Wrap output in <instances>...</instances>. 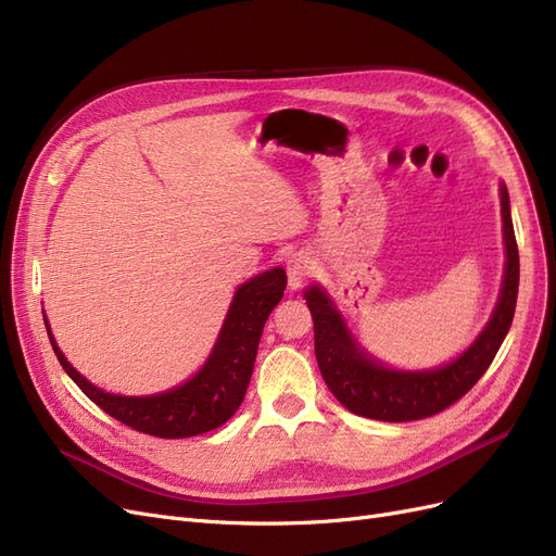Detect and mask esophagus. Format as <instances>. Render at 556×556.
I'll return each instance as SVG.
<instances>
[{"instance_id":"esophagus-1","label":"esophagus","mask_w":556,"mask_h":556,"mask_svg":"<svg viewBox=\"0 0 556 556\" xmlns=\"http://www.w3.org/2000/svg\"><path fill=\"white\" fill-rule=\"evenodd\" d=\"M312 270H314L312 258L304 252H298L289 261H286V275H289L291 289H300V286L312 275Z\"/></svg>"}]
</instances>
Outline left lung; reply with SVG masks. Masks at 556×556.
I'll return each instance as SVG.
<instances>
[{"instance_id":"8db88e82","label":"left lung","mask_w":556,"mask_h":556,"mask_svg":"<svg viewBox=\"0 0 556 556\" xmlns=\"http://www.w3.org/2000/svg\"><path fill=\"white\" fill-rule=\"evenodd\" d=\"M501 217H504L506 275L496 309L476 342L451 365L427 371H397L379 365L353 342L342 314L332 307V300L318 286L304 291L314 318L318 369L332 395L351 414L383 422H408L437 416L467 395L488 371L510 330L519 286V254L506 185H501Z\"/></svg>"}]
</instances>
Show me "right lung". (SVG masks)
Here are the masks:
<instances>
[{
	"label": "right lung",
	"instance_id": "obj_1",
	"mask_svg": "<svg viewBox=\"0 0 556 556\" xmlns=\"http://www.w3.org/2000/svg\"><path fill=\"white\" fill-rule=\"evenodd\" d=\"M283 289L286 273L281 267L242 283L230 302L217 344H214L203 369L191 376L185 386L152 397H122L92 386L68 365L55 339H52L48 324L46 328L52 351H55L64 371L105 414L142 434L159 439H187L222 427L240 408L254 371L263 326L283 298Z\"/></svg>",
	"mask_w": 556,
	"mask_h": 556
}]
</instances>
